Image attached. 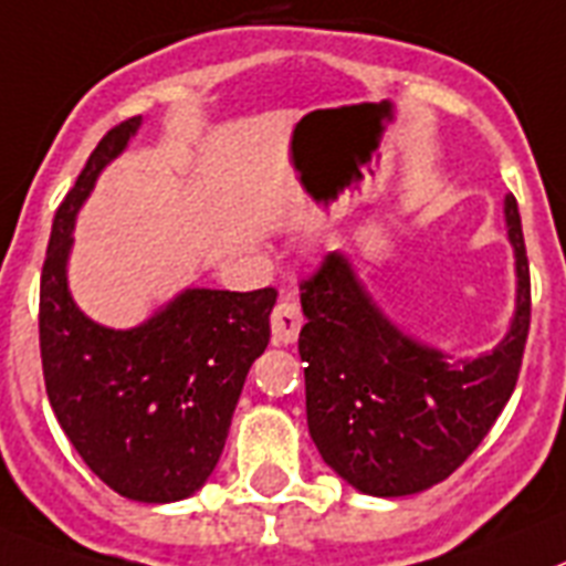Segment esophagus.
Returning <instances> with one entry per match:
<instances>
[{
	"label": "esophagus",
	"instance_id": "obj_1",
	"mask_svg": "<svg viewBox=\"0 0 566 566\" xmlns=\"http://www.w3.org/2000/svg\"><path fill=\"white\" fill-rule=\"evenodd\" d=\"M304 316L302 307L293 296H284L282 302L273 307V316H270V333H273V342L276 344H293L302 331Z\"/></svg>",
	"mask_w": 566,
	"mask_h": 566
}]
</instances>
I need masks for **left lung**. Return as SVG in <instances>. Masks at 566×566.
Returning a JSON list of instances; mask_svg holds the SVG:
<instances>
[{"instance_id":"left-lung-1","label":"left lung","mask_w":566,"mask_h":566,"mask_svg":"<svg viewBox=\"0 0 566 566\" xmlns=\"http://www.w3.org/2000/svg\"><path fill=\"white\" fill-rule=\"evenodd\" d=\"M504 216L515 313L507 336L475 358L444 356L399 331L344 253L324 255L302 282L307 427L322 459L361 493L399 499L444 481L513 396L530 333V264L515 196Z\"/></svg>"}]
</instances>
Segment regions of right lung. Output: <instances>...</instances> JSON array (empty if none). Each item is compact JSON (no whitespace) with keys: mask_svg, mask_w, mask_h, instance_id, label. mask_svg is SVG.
<instances>
[{"mask_svg":"<svg viewBox=\"0 0 566 566\" xmlns=\"http://www.w3.org/2000/svg\"><path fill=\"white\" fill-rule=\"evenodd\" d=\"M142 116L102 136L59 205L39 284V350L56 421L93 473L125 499L167 504L210 479L250 365L270 342L276 290L190 287L130 331L78 311L67 290L73 222Z\"/></svg>","mask_w":566,"mask_h":566,"instance_id":"obj_1","label":"right lung"}]
</instances>
